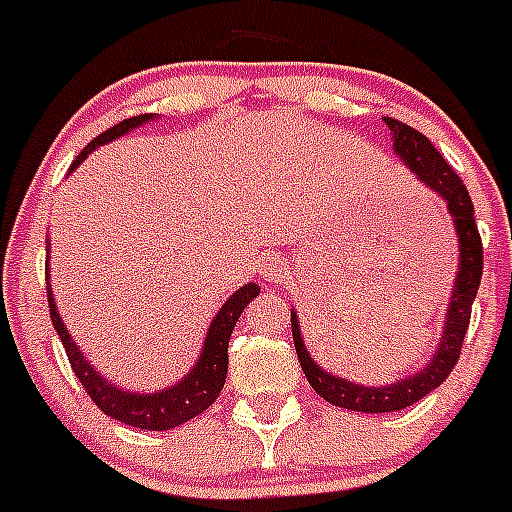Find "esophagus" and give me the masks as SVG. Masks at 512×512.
<instances>
[{"label":"esophagus","instance_id":"1","mask_svg":"<svg viewBox=\"0 0 512 512\" xmlns=\"http://www.w3.org/2000/svg\"><path fill=\"white\" fill-rule=\"evenodd\" d=\"M285 266L287 264L282 256H272V259L264 261V269H261V272H264L266 279H279L282 274H285Z\"/></svg>","mask_w":512,"mask_h":512}]
</instances>
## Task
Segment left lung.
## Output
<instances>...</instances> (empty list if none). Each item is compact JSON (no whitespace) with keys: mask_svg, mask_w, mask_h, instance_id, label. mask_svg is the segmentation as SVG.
Returning <instances> with one entry per match:
<instances>
[{"mask_svg":"<svg viewBox=\"0 0 512 512\" xmlns=\"http://www.w3.org/2000/svg\"><path fill=\"white\" fill-rule=\"evenodd\" d=\"M386 126L393 134V155H399L401 163L412 170L427 189L435 191L445 202L448 212H451L461 256H458L456 285H453L451 303H448V313H445V329L438 352L425 368L417 370L409 378L391 383V386H357V383L344 381L339 375H331L318 368L313 357L308 355V349H305L298 313L292 310V342H295L300 368H303L313 391L323 396L329 404L365 414L406 409V406L417 404L419 399H425L432 388H438L451 375V370L456 368L458 355H461V347H464L471 303H474L479 282H482V238H479V230H476L474 204H471L464 181L448 165V160H443V155L432 147L425 134H419L417 129L396 119H386Z\"/></svg>","mask_w":512,"mask_h":512,"instance_id":"1","label":"left lung"}]
</instances>
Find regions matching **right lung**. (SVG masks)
I'll use <instances>...</instances> for the list:
<instances>
[{
    "label": "right lung",
    "instance_id": "right-lung-1",
    "mask_svg": "<svg viewBox=\"0 0 512 512\" xmlns=\"http://www.w3.org/2000/svg\"><path fill=\"white\" fill-rule=\"evenodd\" d=\"M150 119H155L152 113L131 116V119L119 121V124L111 126L108 131L98 134V137L77 155V160L72 163L69 173H72V170L77 168L98 144H106L113 142V139L124 137L126 131L137 129V126H142L144 121ZM46 295L48 310H51V323H54L56 334H59L61 344H64L69 365H72L74 375L80 378L82 388H85L87 396L93 399V404L98 406L100 412H106L108 417L119 419L124 425L139 427V430H173V427L183 425V422L194 419L196 414H202L204 409H209V406L214 404V399L220 396L227 375V344H230V334H233L235 323H238L243 308L259 295V285L248 282V285H243L238 292L230 295V300H227L220 308V313L214 316L212 326H209L207 331V339H204L202 355H199L196 365L191 368V373L183 375L181 381L163 388L160 393H131L108 383L106 378L85 360L80 347L74 344L69 331L64 329V321H61L59 310H56L54 303V292H51V285H48V272Z\"/></svg>",
    "mask_w": 512,
    "mask_h": 512
}]
</instances>
